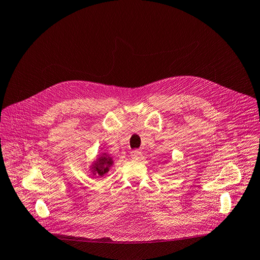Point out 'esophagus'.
I'll return each mask as SVG.
<instances>
[{"label":"esophagus","instance_id":"1","mask_svg":"<svg viewBox=\"0 0 260 260\" xmlns=\"http://www.w3.org/2000/svg\"><path fill=\"white\" fill-rule=\"evenodd\" d=\"M142 157V152H141V150H138V149H136V150H132L131 151V158H132V160H134V161H138V160H140V158Z\"/></svg>","mask_w":260,"mask_h":260}]
</instances>
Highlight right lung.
I'll list each match as a JSON object with an SVG mask.
<instances>
[{"label": "right lung", "mask_w": 260, "mask_h": 260, "mask_svg": "<svg viewBox=\"0 0 260 260\" xmlns=\"http://www.w3.org/2000/svg\"><path fill=\"white\" fill-rule=\"evenodd\" d=\"M113 164V158L110 157L106 152H101L97 155L96 159L90 163V165L88 166V171L92 176L102 177V176H105L111 170Z\"/></svg>", "instance_id": "1"}]
</instances>
